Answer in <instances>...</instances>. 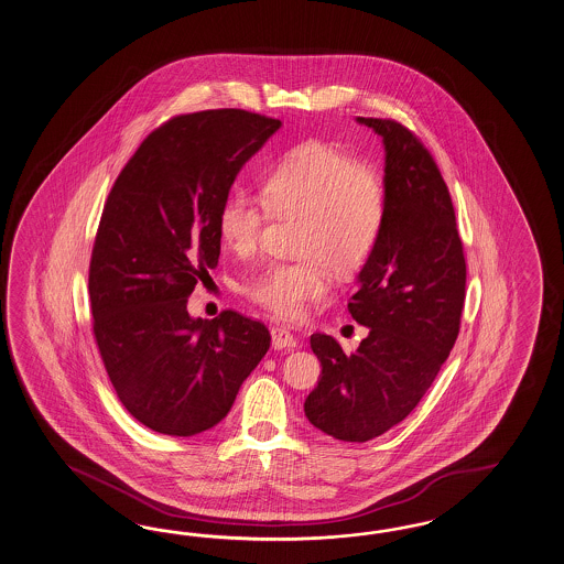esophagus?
<instances>
[{
	"mask_svg": "<svg viewBox=\"0 0 564 564\" xmlns=\"http://www.w3.org/2000/svg\"><path fill=\"white\" fill-rule=\"evenodd\" d=\"M271 338H273V347L276 350L295 349L297 347V338L291 335L288 328L283 326H273L271 328Z\"/></svg>",
	"mask_w": 564,
	"mask_h": 564,
	"instance_id": "1",
	"label": "esophagus"
}]
</instances>
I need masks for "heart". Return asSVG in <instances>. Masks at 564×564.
<instances>
[{
    "label": "heart",
    "instance_id": "heart-1",
    "mask_svg": "<svg viewBox=\"0 0 564 564\" xmlns=\"http://www.w3.org/2000/svg\"><path fill=\"white\" fill-rule=\"evenodd\" d=\"M264 200L231 191L217 212V231L236 257L259 248L269 212L300 219L295 262H271L252 274L243 291L285 321L304 318L307 307L330 295V269L357 273L380 238L386 193L380 176L324 143H305L288 153L262 186Z\"/></svg>",
    "mask_w": 564,
    "mask_h": 564
}]
</instances>
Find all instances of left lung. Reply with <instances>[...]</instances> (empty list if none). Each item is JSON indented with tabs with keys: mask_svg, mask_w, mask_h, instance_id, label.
<instances>
[{
	"mask_svg": "<svg viewBox=\"0 0 564 564\" xmlns=\"http://www.w3.org/2000/svg\"><path fill=\"white\" fill-rule=\"evenodd\" d=\"M381 138L386 215L357 274L352 321L369 328L355 352L312 335L318 386L307 421L340 442H369L404 421L454 349L466 297V260L442 172L406 127L357 117Z\"/></svg>",
	"mask_w": 564,
	"mask_h": 564,
	"instance_id": "obj_1",
	"label": "left lung"
}]
</instances>
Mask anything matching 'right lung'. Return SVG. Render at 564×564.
<instances>
[{
    "label": "right lung",
    "instance_id": "add662e5",
    "mask_svg": "<svg viewBox=\"0 0 564 564\" xmlns=\"http://www.w3.org/2000/svg\"><path fill=\"white\" fill-rule=\"evenodd\" d=\"M281 121L238 108L174 117L122 167L90 262L94 336L115 392L152 431L191 437L226 419L271 347L264 324L186 302L217 267V212Z\"/></svg>",
    "mask_w": 564,
    "mask_h": 564
}]
</instances>
